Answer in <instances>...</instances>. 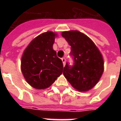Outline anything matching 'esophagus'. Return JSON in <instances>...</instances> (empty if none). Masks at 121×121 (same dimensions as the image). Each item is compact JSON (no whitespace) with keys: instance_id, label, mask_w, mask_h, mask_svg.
I'll return each instance as SVG.
<instances>
[{"instance_id":"obj_1","label":"esophagus","mask_w":121,"mask_h":121,"mask_svg":"<svg viewBox=\"0 0 121 121\" xmlns=\"http://www.w3.org/2000/svg\"><path fill=\"white\" fill-rule=\"evenodd\" d=\"M61 60H62V62H63V65H65V63H66V59L65 58H63L61 59Z\"/></svg>"}]
</instances>
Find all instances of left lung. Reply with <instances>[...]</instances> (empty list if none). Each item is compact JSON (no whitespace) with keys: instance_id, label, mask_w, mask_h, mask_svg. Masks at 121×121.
Here are the masks:
<instances>
[{"instance_id":"1","label":"left lung","mask_w":121,"mask_h":121,"mask_svg":"<svg viewBox=\"0 0 121 121\" xmlns=\"http://www.w3.org/2000/svg\"><path fill=\"white\" fill-rule=\"evenodd\" d=\"M62 37L71 45L73 65L66 63L63 75L74 89L87 91L99 81L104 71L101 53L92 40L79 31L63 32Z\"/></svg>"}]
</instances>
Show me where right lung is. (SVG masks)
Wrapping results in <instances>:
<instances>
[{"label": "right lung", "instance_id": "1", "mask_svg": "<svg viewBox=\"0 0 121 121\" xmlns=\"http://www.w3.org/2000/svg\"><path fill=\"white\" fill-rule=\"evenodd\" d=\"M56 35L50 31L38 35L22 54V74L28 83L35 89L47 88L63 73L62 61L52 48Z\"/></svg>", "mask_w": 121, "mask_h": 121}]
</instances>
